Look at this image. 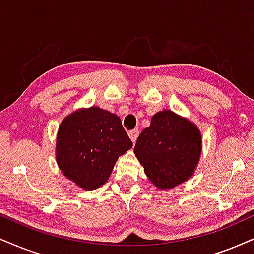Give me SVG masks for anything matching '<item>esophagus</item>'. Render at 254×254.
<instances>
[{
  "instance_id": "obj_1",
  "label": "esophagus",
  "mask_w": 254,
  "mask_h": 254,
  "mask_svg": "<svg viewBox=\"0 0 254 254\" xmlns=\"http://www.w3.org/2000/svg\"><path fill=\"white\" fill-rule=\"evenodd\" d=\"M138 134H139V131H138L137 129H134V130H131V131H129V137H130V139L132 140V142L134 143L137 140V137H138Z\"/></svg>"
}]
</instances>
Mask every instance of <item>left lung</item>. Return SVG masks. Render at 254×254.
<instances>
[{
	"label": "left lung",
	"mask_w": 254,
	"mask_h": 254,
	"mask_svg": "<svg viewBox=\"0 0 254 254\" xmlns=\"http://www.w3.org/2000/svg\"><path fill=\"white\" fill-rule=\"evenodd\" d=\"M198 127L171 110L157 112L138 136L133 152L149 181L169 190L193 176L201 155Z\"/></svg>",
	"instance_id": "obj_1"
}]
</instances>
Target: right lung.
<instances>
[{"label": "right lung", "mask_w": 254, "mask_h": 254, "mask_svg": "<svg viewBox=\"0 0 254 254\" xmlns=\"http://www.w3.org/2000/svg\"><path fill=\"white\" fill-rule=\"evenodd\" d=\"M131 147L117 115L98 107L82 108L60 124L57 165L77 186L91 191L108 182L118 157Z\"/></svg>", "instance_id": "1"}]
</instances>
